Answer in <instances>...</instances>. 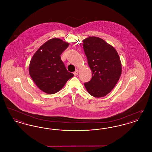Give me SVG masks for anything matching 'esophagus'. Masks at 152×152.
<instances>
[{"label": "esophagus", "instance_id": "esophagus-1", "mask_svg": "<svg viewBox=\"0 0 152 152\" xmlns=\"http://www.w3.org/2000/svg\"><path fill=\"white\" fill-rule=\"evenodd\" d=\"M78 74H79V71H78V70H76V71L73 72L74 76H77V75H78Z\"/></svg>", "mask_w": 152, "mask_h": 152}]
</instances>
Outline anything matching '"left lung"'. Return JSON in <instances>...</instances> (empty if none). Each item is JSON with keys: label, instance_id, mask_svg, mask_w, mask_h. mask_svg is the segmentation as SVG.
I'll use <instances>...</instances> for the list:
<instances>
[{"label": "left lung", "instance_id": "obj_1", "mask_svg": "<svg viewBox=\"0 0 152 152\" xmlns=\"http://www.w3.org/2000/svg\"><path fill=\"white\" fill-rule=\"evenodd\" d=\"M88 63L92 72L91 80L84 83L88 92L95 97L106 96L115 87L122 66L116 50L97 37L83 40Z\"/></svg>", "mask_w": 152, "mask_h": 152}]
</instances>
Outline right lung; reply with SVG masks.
<instances>
[{"label":"right lung","instance_id":"add662e5","mask_svg":"<svg viewBox=\"0 0 152 152\" xmlns=\"http://www.w3.org/2000/svg\"><path fill=\"white\" fill-rule=\"evenodd\" d=\"M69 46L62 40L53 38L43 44L32 58L29 66L31 77L44 92L53 94L72 77L60 58Z\"/></svg>","mask_w":152,"mask_h":152}]
</instances>
